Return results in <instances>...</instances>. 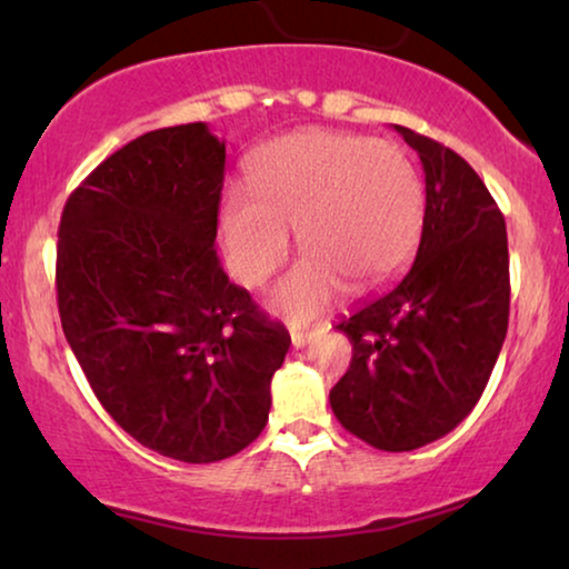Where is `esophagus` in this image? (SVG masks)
Returning a JSON list of instances; mask_svg holds the SVG:
<instances>
[{"label": "esophagus", "mask_w": 569, "mask_h": 569, "mask_svg": "<svg viewBox=\"0 0 569 569\" xmlns=\"http://www.w3.org/2000/svg\"><path fill=\"white\" fill-rule=\"evenodd\" d=\"M290 337H292V347L300 349V347H306L310 339H313V331H308V329H292Z\"/></svg>", "instance_id": "esophagus-1"}]
</instances>
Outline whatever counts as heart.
Masks as SVG:
<instances>
[{
    "label": "heart",
    "instance_id": "1",
    "mask_svg": "<svg viewBox=\"0 0 569 569\" xmlns=\"http://www.w3.org/2000/svg\"><path fill=\"white\" fill-rule=\"evenodd\" d=\"M251 191L230 186L220 238L230 274L267 282L298 236L302 259L271 290L292 318L329 308L345 290H378L401 274L425 222V183L407 152L349 131L306 129L263 147L248 170Z\"/></svg>",
    "mask_w": 569,
    "mask_h": 569
}]
</instances>
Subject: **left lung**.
<instances>
[{
    "instance_id": "8db88e82",
    "label": "left lung",
    "mask_w": 569,
    "mask_h": 569,
    "mask_svg": "<svg viewBox=\"0 0 569 569\" xmlns=\"http://www.w3.org/2000/svg\"><path fill=\"white\" fill-rule=\"evenodd\" d=\"M425 170V222L409 274L337 323L352 362L329 401L345 430L388 453L422 448L477 407L510 316L505 217L450 147L393 127Z\"/></svg>"
}]
</instances>
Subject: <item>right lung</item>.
Segmentation results:
<instances>
[{
  "mask_svg": "<svg viewBox=\"0 0 569 569\" xmlns=\"http://www.w3.org/2000/svg\"><path fill=\"white\" fill-rule=\"evenodd\" d=\"M224 142L207 123L154 129L67 199L61 329L103 409L137 442L214 463L259 438L290 333L217 259Z\"/></svg>",
  "mask_w": 569,
  "mask_h": 569,
  "instance_id": "right-lung-1",
  "label": "right lung"
}]
</instances>
